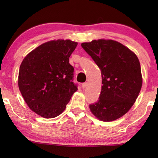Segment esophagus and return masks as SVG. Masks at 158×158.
<instances>
[{
    "label": "esophagus",
    "instance_id": "1",
    "mask_svg": "<svg viewBox=\"0 0 158 158\" xmlns=\"http://www.w3.org/2000/svg\"><path fill=\"white\" fill-rule=\"evenodd\" d=\"M87 85H88V83H87V82H85V83H82L81 87L83 88V89H84V88H86Z\"/></svg>",
    "mask_w": 158,
    "mask_h": 158
}]
</instances>
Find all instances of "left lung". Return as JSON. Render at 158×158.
Instances as JSON below:
<instances>
[{
  "mask_svg": "<svg viewBox=\"0 0 158 158\" xmlns=\"http://www.w3.org/2000/svg\"><path fill=\"white\" fill-rule=\"evenodd\" d=\"M101 70L102 89L99 99L89 105L98 119L110 122L128 111L142 87L139 60L126 46L113 40H94L81 43Z\"/></svg>",
  "mask_w": 158,
  "mask_h": 158,
  "instance_id": "8db88e82",
  "label": "left lung"
}]
</instances>
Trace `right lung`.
<instances>
[{"instance_id":"right-lung-1","label":"right lung","mask_w":158,"mask_h":158,"mask_svg":"<svg viewBox=\"0 0 158 158\" xmlns=\"http://www.w3.org/2000/svg\"><path fill=\"white\" fill-rule=\"evenodd\" d=\"M77 42L57 40L30 52L20 65L18 86L26 103L44 118H53L66 109L77 90L69 57Z\"/></svg>"}]
</instances>
